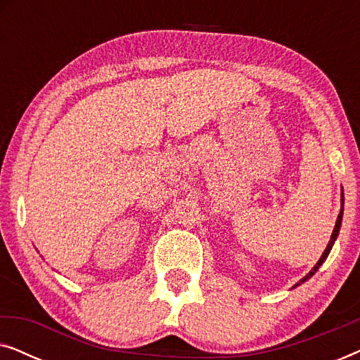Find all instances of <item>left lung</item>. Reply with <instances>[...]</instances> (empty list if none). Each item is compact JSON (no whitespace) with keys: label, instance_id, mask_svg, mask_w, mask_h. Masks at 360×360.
Listing matches in <instances>:
<instances>
[{"label":"left lung","instance_id":"1","mask_svg":"<svg viewBox=\"0 0 360 360\" xmlns=\"http://www.w3.org/2000/svg\"><path fill=\"white\" fill-rule=\"evenodd\" d=\"M341 205L344 206V195L341 193ZM342 206H341V213H339V216H338V221H336V226H334V231H333V234H331V240H329L328 243V245H326V249H324V252H323V255L321 257H319V260L316 262V265H314V267L309 270V274H307L304 275V277L300 280V282L295 285V287H298V285H302L303 282H307L308 278H311L314 274H316V270L321 267V264L324 262V260H326V257L329 255V252H331V249H333V244H334V240H336V238H338V234H339V229H341V223H342ZM293 287V288H295Z\"/></svg>","mask_w":360,"mask_h":360}]
</instances>
